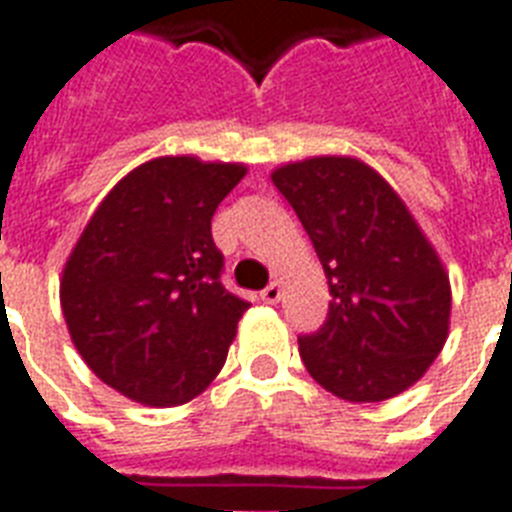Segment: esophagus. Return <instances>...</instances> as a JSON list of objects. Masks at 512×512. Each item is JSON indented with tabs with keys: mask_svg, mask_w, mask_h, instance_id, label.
Wrapping results in <instances>:
<instances>
[{
	"mask_svg": "<svg viewBox=\"0 0 512 512\" xmlns=\"http://www.w3.org/2000/svg\"><path fill=\"white\" fill-rule=\"evenodd\" d=\"M260 300H263V303H279L281 300V284L279 281H271V284H268V287L263 289V292H260Z\"/></svg>",
	"mask_w": 512,
	"mask_h": 512,
	"instance_id": "obj_1",
	"label": "esophagus"
}]
</instances>
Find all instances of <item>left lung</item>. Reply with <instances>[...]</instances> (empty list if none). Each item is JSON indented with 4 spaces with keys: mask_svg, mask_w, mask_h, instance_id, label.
<instances>
[{
    "mask_svg": "<svg viewBox=\"0 0 512 512\" xmlns=\"http://www.w3.org/2000/svg\"><path fill=\"white\" fill-rule=\"evenodd\" d=\"M271 177L313 241L332 297L321 329L297 337L305 369L345 401L398 396L449 335L452 289L436 249L358 159L316 156Z\"/></svg>",
    "mask_w": 512,
    "mask_h": 512,
    "instance_id": "left-lung-1",
    "label": "left lung"
}]
</instances>
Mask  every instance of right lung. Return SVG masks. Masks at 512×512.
Returning <instances> with one entry per match:
<instances>
[{
    "instance_id": "obj_1",
    "label": "right lung",
    "mask_w": 512,
    "mask_h": 512,
    "mask_svg": "<svg viewBox=\"0 0 512 512\" xmlns=\"http://www.w3.org/2000/svg\"><path fill=\"white\" fill-rule=\"evenodd\" d=\"M244 164L162 156L100 201L60 279L68 335L92 372L146 406L191 401L223 369L249 308L220 281L217 204Z\"/></svg>"
}]
</instances>
